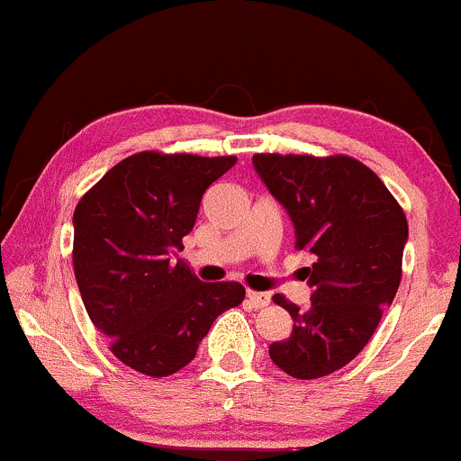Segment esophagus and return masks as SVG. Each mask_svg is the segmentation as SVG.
<instances>
[{
    "instance_id": "34e87169",
    "label": "esophagus",
    "mask_w": 461,
    "mask_h": 461,
    "mask_svg": "<svg viewBox=\"0 0 461 461\" xmlns=\"http://www.w3.org/2000/svg\"><path fill=\"white\" fill-rule=\"evenodd\" d=\"M247 303H249L254 309H263L271 303V295L263 292H247Z\"/></svg>"
}]
</instances>
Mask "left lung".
<instances>
[{
    "instance_id": "obj_1",
    "label": "left lung",
    "mask_w": 461,
    "mask_h": 461,
    "mask_svg": "<svg viewBox=\"0 0 461 461\" xmlns=\"http://www.w3.org/2000/svg\"><path fill=\"white\" fill-rule=\"evenodd\" d=\"M254 167L292 218L295 249L316 258L304 267L307 307L274 295L294 329L269 345V357L292 377L316 380L348 365L375 333L400 287L409 225L377 174L345 154H254Z\"/></svg>"
}]
</instances>
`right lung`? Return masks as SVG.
Wrapping results in <instances>:
<instances>
[{"label": "right lung", "instance_id": "1", "mask_svg": "<svg viewBox=\"0 0 461 461\" xmlns=\"http://www.w3.org/2000/svg\"><path fill=\"white\" fill-rule=\"evenodd\" d=\"M236 157L139 152L116 163L77 203L75 265L86 312L130 369L166 377L187 366L240 283H201L183 249L207 187Z\"/></svg>", "mask_w": 461, "mask_h": 461}]
</instances>
